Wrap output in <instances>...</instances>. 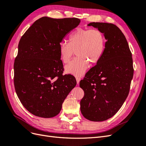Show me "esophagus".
Segmentation results:
<instances>
[{"label":"esophagus","mask_w":146,"mask_h":146,"mask_svg":"<svg viewBox=\"0 0 146 146\" xmlns=\"http://www.w3.org/2000/svg\"><path fill=\"white\" fill-rule=\"evenodd\" d=\"M76 80H77V84H78L79 82H80V78L79 77H76Z\"/></svg>","instance_id":"esophagus-1"}]
</instances>
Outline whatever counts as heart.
Returning <instances> with one entry per match:
<instances>
[{
	"label": "heart",
	"instance_id": "b5f03b06",
	"mask_svg": "<svg viewBox=\"0 0 146 146\" xmlns=\"http://www.w3.org/2000/svg\"><path fill=\"white\" fill-rule=\"evenodd\" d=\"M105 48L104 33L98 29H77L70 34L69 42L60 43L61 59L68 63L76 52L78 56L66 66V72L76 76L83 75L89 67V63L96 64L102 57Z\"/></svg>",
	"mask_w": 146,
	"mask_h": 146
}]
</instances>
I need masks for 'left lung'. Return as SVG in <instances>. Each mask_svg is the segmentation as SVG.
<instances>
[{
    "label": "left lung",
    "mask_w": 146,
    "mask_h": 146,
    "mask_svg": "<svg viewBox=\"0 0 146 146\" xmlns=\"http://www.w3.org/2000/svg\"><path fill=\"white\" fill-rule=\"evenodd\" d=\"M88 25L100 30L107 41L100 60L80 82L84 91L80 110L88 120L100 122L113 117L129 95L133 59L124 35L116 25L91 23Z\"/></svg>",
    "instance_id": "1"
}]
</instances>
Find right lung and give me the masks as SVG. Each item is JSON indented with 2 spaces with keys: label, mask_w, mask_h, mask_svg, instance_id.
I'll list each match as a JSON object with an SVG mask.
<instances>
[{
  "label": "right lung",
  "mask_w": 146,
  "mask_h": 146,
  "mask_svg": "<svg viewBox=\"0 0 146 146\" xmlns=\"http://www.w3.org/2000/svg\"><path fill=\"white\" fill-rule=\"evenodd\" d=\"M80 20L42 17L21 37L14 63V85L21 104L33 115L50 118L58 114L76 79L63 76L59 45Z\"/></svg>",
  "instance_id": "add662e5"
}]
</instances>
